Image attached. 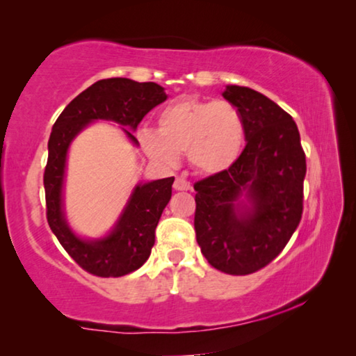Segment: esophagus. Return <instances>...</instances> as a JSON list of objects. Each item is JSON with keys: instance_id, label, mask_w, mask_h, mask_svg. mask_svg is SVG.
Wrapping results in <instances>:
<instances>
[{"instance_id": "34e87169", "label": "esophagus", "mask_w": 356, "mask_h": 356, "mask_svg": "<svg viewBox=\"0 0 356 356\" xmlns=\"http://www.w3.org/2000/svg\"><path fill=\"white\" fill-rule=\"evenodd\" d=\"M172 186H174V190H176V191L191 190V184L186 179H184V177H177L176 180H174V185Z\"/></svg>"}]
</instances>
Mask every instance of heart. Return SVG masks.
Here are the masks:
<instances>
[{"label": "heart", "instance_id": "1", "mask_svg": "<svg viewBox=\"0 0 356 356\" xmlns=\"http://www.w3.org/2000/svg\"><path fill=\"white\" fill-rule=\"evenodd\" d=\"M141 149L156 163L172 166L185 152L201 174L213 176L231 168L242 152L243 119L229 102L185 95L171 102L156 116V134H138Z\"/></svg>", "mask_w": 356, "mask_h": 356}]
</instances>
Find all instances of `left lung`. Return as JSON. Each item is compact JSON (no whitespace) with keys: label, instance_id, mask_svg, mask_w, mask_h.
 Listing matches in <instances>:
<instances>
[{"label":"left lung","instance_id":"1","mask_svg":"<svg viewBox=\"0 0 356 356\" xmlns=\"http://www.w3.org/2000/svg\"><path fill=\"white\" fill-rule=\"evenodd\" d=\"M222 97L243 119L246 146L229 170L195 184V231L212 267L250 275L272 262L298 226L306 156L297 124L273 100L234 84Z\"/></svg>","mask_w":356,"mask_h":356}]
</instances>
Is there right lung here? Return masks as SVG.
I'll return each mask as SVG.
<instances>
[{
	"label": "right lung",
	"mask_w": 356,
	"mask_h": 356,
	"mask_svg": "<svg viewBox=\"0 0 356 356\" xmlns=\"http://www.w3.org/2000/svg\"><path fill=\"white\" fill-rule=\"evenodd\" d=\"M165 100L163 88L156 83L106 78L76 95L53 125L44 172L47 221L69 256L94 276L119 278L135 272L147 261L155 243V227L171 200L174 177L138 185L110 236L100 240H83L70 231L63 212L67 149L72 140L92 120H114L135 130L143 118ZM124 131L138 144L129 130L124 129Z\"/></svg>",
	"instance_id": "1"
}]
</instances>
